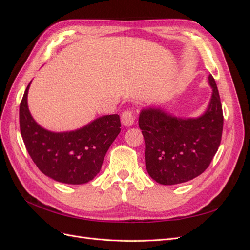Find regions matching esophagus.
Masks as SVG:
<instances>
[{"label": "esophagus", "instance_id": "1", "mask_svg": "<svg viewBox=\"0 0 250 250\" xmlns=\"http://www.w3.org/2000/svg\"><path fill=\"white\" fill-rule=\"evenodd\" d=\"M121 121H122V124L124 126L129 127L134 122V116L131 110H125L122 112V116H121Z\"/></svg>", "mask_w": 250, "mask_h": 250}]
</instances>
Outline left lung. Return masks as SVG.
Listing matches in <instances>:
<instances>
[{"instance_id":"8db88e82","label":"left lung","mask_w":250,"mask_h":250,"mask_svg":"<svg viewBox=\"0 0 250 250\" xmlns=\"http://www.w3.org/2000/svg\"><path fill=\"white\" fill-rule=\"evenodd\" d=\"M207 110L198 118H177L162 108H144L139 126L145 140V163L151 178L166 186L183 184L208 169L220 146L223 112L214 77Z\"/></svg>"}]
</instances>
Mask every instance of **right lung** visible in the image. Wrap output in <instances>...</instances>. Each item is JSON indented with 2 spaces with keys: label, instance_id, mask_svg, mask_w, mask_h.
<instances>
[{
  "label": "right lung",
  "instance_id": "1",
  "mask_svg": "<svg viewBox=\"0 0 250 250\" xmlns=\"http://www.w3.org/2000/svg\"><path fill=\"white\" fill-rule=\"evenodd\" d=\"M30 83L20 105L21 134L29 155L44 175L59 183H88L100 172L105 154L121 131L119 115L100 117L74 131H49L29 111Z\"/></svg>",
  "mask_w": 250,
  "mask_h": 250
}]
</instances>
